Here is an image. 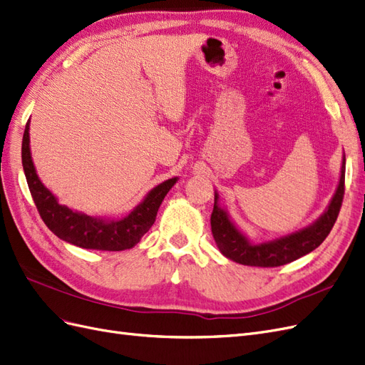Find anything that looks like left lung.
Returning a JSON list of instances; mask_svg holds the SVG:
<instances>
[{"instance_id": "obj_1", "label": "left lung", "mask_w": 365, "mask_h": 365, "mask_svg": "<svg viewBox=\"0 0 365 365\" xmlns=\"http://www.w3.org/2000/svg\"><path fill=\"white\" fill-rule=\"evenodd\" d=\"M344 180L346 160H342L338 189L324 215L311 227L297 231V233H292L289 236L257 245L250 244L248 239L233 225V222L228 219L225 210L217 205V195H215L212 233L219 251L225 257L236 263L262 268L282 267V264L300 259L304 254L311 252L317 247L322 245L323 240L329 236L330 230L334 228L336 217L339 215V208L342 205V200H344Z\"/></svg>"}]
</instances>
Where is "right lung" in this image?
I'll list each match as a JSON object with an SVG mask.
<instances>
[{
    "mask_svg": "<svg viewBox=\"0 0 365 365\" xmlns=\"http://www.w3.org/2000/svg\"><path fill=\"white\" fill-rule=\"evenodd\" d=\"M29 121L23 137V168L33 201L46 224L59 239L70 244L102 251H121L134 247L155 222L157 212L164 196L172 189L176 178L164 181L150 190L134 212L121 220L94 219L61 205L56 197L39 181L30 155Z\"/></svg>",
    "mask_w": 365,
    "mask_h": 365,
    "instance_id": "add662e5",
    "label": "right lung"
}]
</instances>
